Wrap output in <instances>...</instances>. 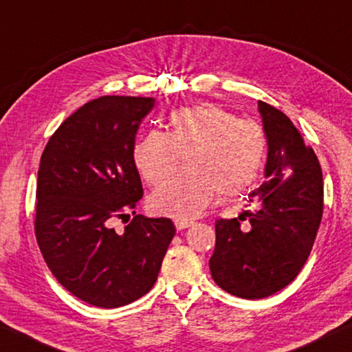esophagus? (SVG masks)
I'll list each match as a JSON object with an SVG mask.
<instances>
[{
  "mask_svg": "<svg viewBox=\"0 0 352 352\" xmlns=\"http://www.w3.org/2000/svg\"><path fill=\"white\" fill-rule=\"evenodd\" d=\"M175 225H176L177 231H182V230L188 228V226H192L193 223H192V221H187V220H176Z\"/></svg>",
  "mask_w": 352,
  "mask_h": 352,
  "instance_id": "obj_1",
  "label": "esophagus"
}]
</instances>
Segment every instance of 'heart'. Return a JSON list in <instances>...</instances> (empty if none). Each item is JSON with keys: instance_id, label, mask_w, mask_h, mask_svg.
<instances>
[{"instance_id": "1", "label": "heart", "mask_w": 352, "mask_h": 352, "mask_svg": "<svg viewBox=\"0 0 352 352\" xmlns=\"http://www.w3.org/2000/svg\"><path fill=\"white\" fill-rule=\"evenodd\" d=\"M267 153L263 127L237 120L215 105L179 108L170 116L168 133H146L133 149V164L143 179L160 186L179 168L188 171L165 184L149 198V208L176 220L197 217L215 193L236 197L245 192L261 171Z\"/></svg>"}]
</instances>
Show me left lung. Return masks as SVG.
I'll use <instances>...</instances> for the list:
<instances>
[{
	"label": "left lung",
	"mask_w": 352,
	"mask_h": 352,
	"mask_svg": "<svg viewBox=\"0 0 352 352\" xmlns=\"http://www.w3.org/2000/svg\"><path fill=\"white\" fill-rule=\"evenodd\" d=\"M267 138L264 181L248 199L256 209L215 221L209 259L214 282L242 299H263L304 267L322 217V171L316 154L283 111L258 102ZM248 215L251 226L241 228Z\"/></svg>",
	"instance_id": "left-lung-1"
}]
</instances>
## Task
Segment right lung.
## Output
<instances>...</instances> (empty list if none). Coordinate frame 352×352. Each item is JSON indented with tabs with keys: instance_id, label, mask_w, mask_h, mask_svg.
Listing matches in <instances>:
<instances>
[{
	"instance_id": "add662e5",
	"label": "right lung",
	"mask_w": 352,
	"mask_h": 352,
	"mask_svg": "<svg viewBox=\"0 0 352 352\" xmlns=\"http://www.w3.org/2000/svg\"><path fill=\"white\" fill-rule=\"evenodd\" d=\"M153 97L104 96L80 107L52 135L36 188V239L56 280L86 304L116 308L149 293L176 228L135 215L143 197L135 135Z\"/></svg>"
}]
</instances>
